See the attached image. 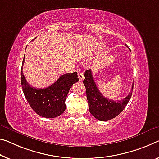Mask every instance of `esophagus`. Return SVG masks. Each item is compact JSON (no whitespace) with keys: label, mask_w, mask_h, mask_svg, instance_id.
<instances>
[{"label":"esophagus","mask_w":159,"mask_h":159,"mask_svg":"<svg viewBox=\"0 0 159 159\" xmlns=\"http://www.w3.org/2000/svg\"><path fill=\"white\" fill-rule=\"evenodd\" d=\"M78 78H79V80H80V81H83V80H84V75L82 74V72H79L78 73Z\"/></svg>","instance_id":"esophagus-1"}]
</instances>
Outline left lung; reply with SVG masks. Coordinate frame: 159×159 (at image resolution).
<instances>
[{
	"label": "left lung",
	"mask_w": 159,
	"mask_h": 159,
	"mask_svg": "<svg viewBox=\"0 0 159 159\" xmlns=\"http://www.w3.org/2000/svg\"><path fill=\"white\" fill-rule=\"evenodd\" d=\"M84 77L83 83L86 88L89 110L92 116L99 121H109L118 116L124 110L131 99L134 84L128 96L116 102L107 99L101 94L95 84L91 70L84 72Z\"/></svg>",
	"instance_id": "left-lung-1"
}]
</instances>
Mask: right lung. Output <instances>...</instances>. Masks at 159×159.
Segmentation results:
<instances>
[{
	"label": "right lung",
	"mask_w": 159,
	"mask_h": 159,
	"mask_svg": "<svg viewBox=\"0 0 159 159\" xmlns=\"http://www.w3.org/2000/svg\"><path fill=\"white\" fill-rule=\"evenodd\" d=\"M25 57L23 58V65ZM21 68V85L27 101L31 108L45 118H55L62 114L66 109L65 99L70 89L79 81L77 72L67 73L60 76L54 84L43 89H37L29 85Z\"/></svg>",
	"instance_id": "obj_1"
}]
</instances>
